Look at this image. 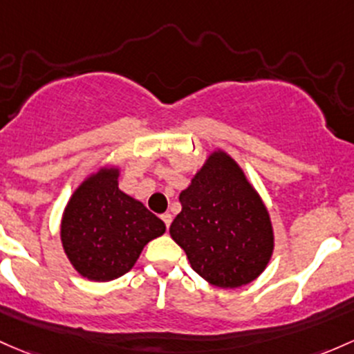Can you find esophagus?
Segmentation results:
<instances>
[{
	"instance_id": "obj_1",
	"label": "esophagus",
	"mask_w": 354,
	"mask_h": 354,
	"mask_svg": "<svg viewBox=\"0 0 354 354\" xmlns=\"http://www.w3.org/2000/svg\"><path fill=\"white\" fill-rule=\"evenodd\" d=\"M161 218H162V222L166 224V227H169L171 222H173V215H171V214H162Z\"/></svg>"
}]
</instances>
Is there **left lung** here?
I'll list each match as a JSON object with an SVG mask.
<instances>
[{
    "label": "left lung",
    "instance_id": "1",
    "mask_svg": "<svg viewBox=\"0 0 354 354\" xmlns=\"http://www.w3.org/2000/svg\"><path fill=\"white\" fill-rule=\"evenodd\" d=\"M180 202L169 234L203 280L237 288L263 273L273 252L270 215L232 158L214 152Z\"/></svg>",
    "mask_w": 354,
    "mask_h": 354
}]
</instances>
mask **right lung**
Returning a JSON list of instances; mask_svg holds the SVG:
<instances>
[{"mask_svg":"<svg viewBox=\"0 0 354 354\" xmlns=\"http://www.w3.org/2000/svg\"><path fill=\"white\" fill-rule=\"evenodd\" d=\"M118 171L103 169L74 192L64 210L61 239L73 266L93 281H110L136 265L165 222L118 189Z\"/></svg>","mask_w":354,"mask_h":354,"instance_id":"obj_1","label":"right lung"}]
</instances>
